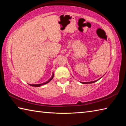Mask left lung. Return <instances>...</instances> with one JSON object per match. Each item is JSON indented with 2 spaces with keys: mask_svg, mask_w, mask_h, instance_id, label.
Instances as JSON below:
<instances>
[{
  "mask_svg": "<svg viewBox=\"0 0 126 126\" xmlns=\"http://www.w3.org/2000/svg\"><path fill=\"white\" fill-rule=\"evenodd\" d=\"M97 80H98H98H94V81H93V82H81V83H83V84H87V83H94V82H96V81H97Z\"/></svg>",
  "mask_w": 126,
  "mask_h": 126,
  "instance_id": "obj_1",
  "label": "left lung"
}]
</instances>
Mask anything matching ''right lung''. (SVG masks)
<instances>
[{
	"label": "right lung",
	"instance_id": "obj_1",
	"mask_svg": "<svg viewBox=\"0 0 126 126\" xmlns=\"http://www.w3.org/2000/svg\"><path fill=\"white\" fill-rule=\"evenodd\" d=\"M53 76H54V74L53 73V74H52V77H51L49 79L47 82H44V83H42V84H29V85H31V86H34V87H40V86H42V85H44V84H47V83H48V82H49L52 79H53Z\"/></svg>",
	"mask_w": 126,
	"mask_h": 126
}]
</instances>
